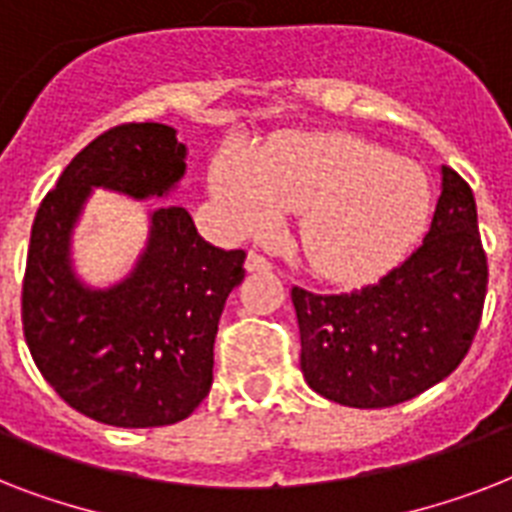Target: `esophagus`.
Returning a JSON list of instances; mask_svg holds the SVG:
<instances>
[{
    "label": "esophagus",
    "instance_id": "esophagus-1",
    "mask_svg": "<svg viewBox=\"0 0 512 512\" xmlns=\"http://www.w3.org/2000/svg\"><path fill=\"white\" fill-rule=\"evenodd\" d=\"M273 263L271 260H265L260 252H249L247 255V271L249 273H255V271H271Z\"/></svg>",
    "mask_w": 512,
    "mask_h": 512
}]
</instances>
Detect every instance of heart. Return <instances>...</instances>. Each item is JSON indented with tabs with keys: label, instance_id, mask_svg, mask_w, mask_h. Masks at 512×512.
<instances>
[{
	"label": "heart",
	"instance_id": "b5f03b06",
	"mask_svg": "<svg viewBox=\"0 0 512 512\" xmlns=\"http://www.w3.org/2000/svg\"><path fill=\"white\" fill-rule=\"evenodd\" d=\"M209 188L241 233H268L300 212L297 249L313 271L364 281L398 263L430 207L425 172L353 135H297L252 156L217 154Z\"/></svg>",
	"mask_w": 512,
	"mask_h": 512
}]
</instances>
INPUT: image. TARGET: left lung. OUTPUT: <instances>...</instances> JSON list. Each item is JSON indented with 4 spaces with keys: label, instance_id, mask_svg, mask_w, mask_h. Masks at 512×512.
Returning <instances> with one entry per match:
<instances>
[{
    "label": "left lung",
    "instance_id": "8db88e82",
    "mask_svg": "<svg viewBox=\"0 0 512 512\" xmlns=\"http://www.w3.org/2000/svg\"><path fill=\"white\" fill-rule=\"evenodd\" d=\"M441 175L428 236L404 263L342 295L292 287L300 369L319 396L385 409L433 388L468 356L489 265L473 188L452 167Z\"/></svg>",
    "mask_w": 512,
    "mask_h": 512
}]
</instances>
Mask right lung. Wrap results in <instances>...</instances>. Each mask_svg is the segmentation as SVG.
I'll use <instances>...</instances> for the list:
<instances>
[{
    "label": "right lung",
    "mask_w": 512,
    "mask_h": 512,
    "mask_svg": "<svg viewBox=\"0 0 512 512\" xmlns=\"http://www.w3.org/2000/svg\"><path fill=\"white\" fill-rule=\"evenodd\" d=\"M185 172L167 124H119L71 159L36 209L20 295L36 369L71 409L116 428L185 420L207 398L217 321L244 281V249H217L183 207L151 215V239L130 279L87 289L68 239L95 185L132 199L164 196Z\"/></svg>",
    "instance_id": "obj_1"
}]
</instances>
